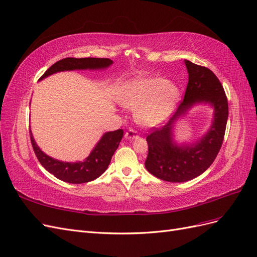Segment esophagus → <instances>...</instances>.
<instances>
[{
	"label": "esophagus",
	"instance_id": "obj_1",
	"mask_svg": "<svg viewBox=\"0 0 257 257\" xmlns=\"http://www.w3.org/2000/svg\"><path fill=\"white\" fill-rule=\"evenodd\" d=\"M125 137L127 139H134L136 137H138V132L134 128H130L126 133H125Z\"/></svg>",
	"mask_w": 257,
	"mask_h": 257
}]
</instances>
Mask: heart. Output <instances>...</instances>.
I'll list each match as a JSON object with an SVG mask.
<instances>
[{
  "label": "heart",
  "mask_w": 257,
  "mask_h": 257,
  "mask_svg": "<svg viewBox=\"0 0 257 257\" xmlns=\"http://www.w3.org/2000/svg\"><path fill=\"white\" fill-rule=\"evenodd\" d=\"M179 96L180 91L175 83L161 77H141L124 87L121 102L132 109H137L139 123L155 126L173 112Z\"/></svg>",
  "instance_id": "obj_1"
}]
</instances>
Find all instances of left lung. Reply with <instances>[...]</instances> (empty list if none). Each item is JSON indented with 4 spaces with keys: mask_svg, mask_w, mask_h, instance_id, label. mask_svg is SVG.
<instances>
[{
    "mask_svg": "<svg viewBox=\"0 0 257 257\" xmlns=\"http://www.w3.org/2000/svg\"><path fill=\"white\" fill-rule=\"evenodd\" d=\"M185 66L189 82L183 102L165 125L152 127L147 136L148 157L145 166L151 175L168 182L192 180L210 167L222 147L228 118L227 97L214 73L190 61H185ZM198 102H208L215 108L213 125L196 144L179 147L172 142L173 123Z\"/></svg>",
    "mask_w": 257,
    "mask_h": 257,
    "instance_id": "1",
    "label": "left lung"
}]
</instances>
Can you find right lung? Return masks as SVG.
Segmentation results:
<instances>
[{"mask_svg":"<svg viewBox=\"0 0 257 257\" xmlns=\"http://www.w3.org/2000/svg\"><path fill=\"white\" fill-rule=\"evenodd\" d=\"M111 64L112 61L107 58H65L51 65L44 73L40 80L58 72L73 71V69L105 68ZM122 137L123 130L108 132L100 138V141L97 143L91 154L83 162L65 163L54 160L48 157L47 154H45L37 147L32 133L30 132L31 144H32L36 158L40 161L43 167L56 178L68 183L90 182L104 174Z\"/></svg>","mask_w":257,"mask_h":257,"instance_id":"right-lung-1","label":"right lung"}]
</instances>
